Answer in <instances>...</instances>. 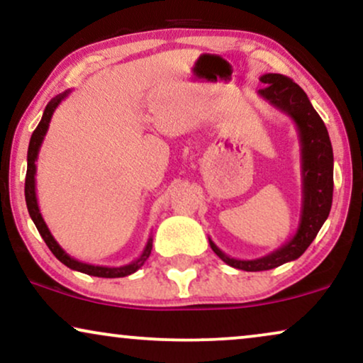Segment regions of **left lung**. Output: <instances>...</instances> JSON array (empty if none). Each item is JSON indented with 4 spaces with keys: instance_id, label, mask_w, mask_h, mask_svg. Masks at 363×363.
Returning <instances> with one entry per match:
<instances>
[{
    "instance_id": "left-lung-1",
    "label": "left lung",
    "mask_w": 363,
    "mask_h": 363,
    "mask_svg": "<svg viewBox=\"0 0 363 363\" xmlns=\"http://www.w3.org/2000/svg\"><path fill=\"white\" fill-rule=\"evenodd\" d=\"M261 82H264L266 87L259 89L257 96L291 117L299 132L302 203L299 225L294 235L266 256L256 259H236L223 252L211 238H208L211 250L228 266L251 272L274 269L302 256L329 216L334 191V153L329 132L312 107L307 94L292 79L282 74H262Z\"/></svg>"
}]
</instances>
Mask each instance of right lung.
I'll list each match as a JSON object with an SVG mask.
<instances>
[{
    "mask_svg": "<svg viewBox=\"0 0 363 363\" xmlns=\"http://www.w3.org/2000/svg\"><path fill=\"white\" fill-rule=\"evenodd\" d=\"M69 94H71V89H69V91H66V92L59 94V96H56L54 99H51V101H49L46 108H44L41 122L38 123L36 130L33 132L31 140H29L28 172H26V183H24V196H26V205H28L29 216H31L34 225H36L39 235L43 236L44 242H46L52 255L56 256L57 259L62 262V264H66L67 267H71V269L84 272V274H89V276H97V277H125V276H130L135 271L140 269V267L143 266V262L148 259V256H150L152 242H153L152 236L148 238V241H147L145 247H143L142 255L138 256L135 261H132L130 264H125V266H121V267L94 266V264H87V262L77 261V259H74L72 256H69L67 252L62 250L61 245H59V242L54 240V236L51 235V231H49L46 221H44L41 211H39L38 196H36V162H38V155H39V148H41L44 137H46V133H48L49 122H51L54 111H56L59 104H61L64 99L69 96Z\"/></svg>",
    "mask_w": 363,
    "mask_h": 363,
    "instance_id": "right-lung-1",
    "label": "right lung"
}]
</instances>
